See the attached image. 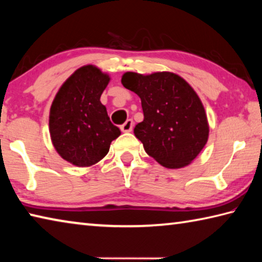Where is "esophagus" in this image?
<instances>
[{
  "instance_id": "34e87169",
  "label": "esophagus",
  "mask_w": 262,
  "mask_h": 262,
  "mask_svg": "<svg viewBox=\"0 0 262 262\" xmlns=\"http://www.w3.org/2000/svg\"><path fill=\"white\" fill-rule=\"evenodd\" d=\"M133 127H134V122H133L132 119H128V120L123 123L120 128L123 133H129V132H132Z\"/></svg>"
}]
</instances>
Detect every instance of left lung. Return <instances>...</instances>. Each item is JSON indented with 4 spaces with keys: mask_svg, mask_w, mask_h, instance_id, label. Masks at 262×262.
<instances>
[{
    "mask_svg": "<svg viewBox=\"0 0 262 262\" xmlns=\"http://www.w3.org/2000/svg\"><path fill=\"white\" fill-rule=\"evenodd\" d=\"M122 85L140 97L143 121L134 134L145 152L167 168L184 167L205 147L209 125L200 98L179 75L127 72Z\"/></svg>",
    "mask_w": 262,
    "mask_h": 262,
    "instance_id": "8db88e82",
    "label": "left lung"
}]
</instances>
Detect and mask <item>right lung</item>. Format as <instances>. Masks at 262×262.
<instances>
[{
	"label": "right lung",
	"instance_id": "add662e5",
	"mask_svg": "<svg viewBox=\"0 0 262 262\" xmlns=\"http://www.w3.org/2000/svg\"><path fill=\"white\" fill-rule=\"evenodd\" d=\"M110 76L92 64L78 68L62 86L50 111V133L57 154L76 166H91L107 155L121 134L100 96Z\"/></svg>",
	"mask_w": 262,
	"mask_h": 262
}]
</instances>
